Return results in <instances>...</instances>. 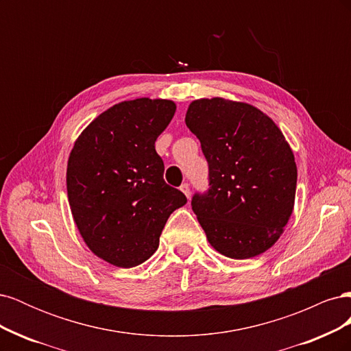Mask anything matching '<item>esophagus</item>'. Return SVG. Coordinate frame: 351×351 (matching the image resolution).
I'll list each match as a JSON object with an SVG mask.
<instances>
[{"label":"esophagus","instance_id":"1","mask_svg":"<svg viewBox=\"0 0 351 351\" xmlns=\"http://www.w3.org/2000/svg\"><path fill=\"white\" fill-rule=\"evenodd\" d=\"M180 190H182V192L186 195V197H187V199L190 197V187H189V184H187V183H183L182 186H180Z\"/></svg>","mask_w":351,"mask_h":351}]
</instances>
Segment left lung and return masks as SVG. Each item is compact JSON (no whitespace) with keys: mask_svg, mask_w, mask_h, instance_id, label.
<instances>
[{"mask_svg":"<svg viewBox=\"0 0 351 351\" xmlns=\"http://www.w3.org/2000/svg\"><path fill=\"white\" fill-rule=\"evenodd\" d=\"M186 125L209 165V189L192 209L210 246L231 259L267 252L293 214L297 184L278 125L250 104L218 97L190 104Z\"/></svg>","mask_w":351,"mask_h":351,"instance_id":"1","label":"left lung"}]
</instances>
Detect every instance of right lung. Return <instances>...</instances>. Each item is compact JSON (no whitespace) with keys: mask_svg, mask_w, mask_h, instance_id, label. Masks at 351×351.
<instances>
[{"mask_svg":"<svg viewBox=\"0 0 351 351\" xmlns=\"http://www.w3.org/2000/svg\"><path fill=\"white\" fill-rule=\"evenodd\" d=\"M169 99L137 98L99 114L74 142L67 195L83 241L114 267L133 268L159 246L168 217L187 199L164 182L155 141L176 112Z\"/></svg>","mask_w":351,"mask_h":351,"instance_id":"1","label":"right lung"}]
</instances>
